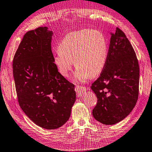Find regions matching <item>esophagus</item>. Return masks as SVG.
I'll return each instance as SVG.
<instances>
[{"instance_id":"esophagus-1","label":"esophagus","mask_w":152,"mask_h":152,"mask_svg":"<svg viewBox=\"0 0 152 152\" xmlns=\"http://www.w3.org/2000/svg\"><path fill=\"white\" fill-rule=\"evenodd\" d=\"M75 90L76 92L77 95L78 96H81L83 94L84 92L86 90V88L84 86H77L75 88Z\"/></svg>"}]
</instances>
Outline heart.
I'll return each mask as SVG.
<instances>
[{
    "label": "heart",
    "instance_id": "heart-1",
    "mask_svg": "<svg viewBox=\"0 0 152 152\" xmlns=\"http://www.w3.org/2000/svg\"><path fill=\"white\" fill-rule=\"evenodd\" d=\"M54 63L60 74L67 77L74 62L77 70L74 80L84 82L100 74L106 64L108 46L102 32L83 29L66 34L58 46Z\"/></svg>",
    "mask_w": 152,
    "mask_h": 152
}]
</instances>
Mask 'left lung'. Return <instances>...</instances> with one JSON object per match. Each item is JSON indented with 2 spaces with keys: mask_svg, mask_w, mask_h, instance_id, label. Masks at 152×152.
Returning a JSON list of instances; mask_svg holds the SVG:
<instances>
[{
  "mask_svg": "<svg viewBox=\"0 0 152 152\" xmlns=\"http://www.w3.org/2000/svg\"><path fill=\"white\" fill-rule=\"evenodd\" d=\"M140 68L135 51L122 30L111 33L106 64L91 86L98 98L92 110L95 119L105 125L123 120L138 98Z\"/></svg>",
  "mask_w": 152,
  "mask_h": 152,
  "instance_id": "left-lung-1",
  "label": "left lung"
}]
</instances>
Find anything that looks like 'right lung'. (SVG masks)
I'll return each instance as SVG.
<instances>
[{
    "mask_svg": "<svg viewBox=\"0 0 152 152\" xmlns=\"http://www.w3.org/2000/svg\"><path fill=\"white\" fill-rule=\"evenodd\" d=\"M52 34L46 26L27 32L12 63L21 109L35 124L47 129H57L67 122L76 100L75 86L54 63Z\"/></svg>",
    "mask_w": 152,
    "mask_h": 152,
    "instance_id": "right-lung-1",
    "label": "right lung"
}]
</instances>
